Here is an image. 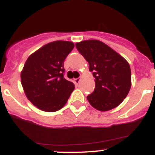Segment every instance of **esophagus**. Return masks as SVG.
Listing matches in <instances>:
<instances>
[{
    "mask_svg": "<svg viewBox=\"0 0 155 155\" xmlns=\"http://www.w3.org/2000/svg\"><path fill=\"white\" fill-rule=\"evenodd\" d=\"M80 80H81L80 78H76V79H74V81L75 84H78L79 83V81H80Z\"/></svg>",
    "mask_w": 155,
    "mask_h": 155,
    "instance_id": "1",
    "label": "esophagus"
}]
</instances>
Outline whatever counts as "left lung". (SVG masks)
I'll use <instances>...</instances> for the list:
<instances>
[{
  "instance_id": "left-lung-1",
  "label": "left lung",
  "mask_w": 155,
  "mask_h": 155,
  "mask_svg": "<svg viewBox=\"0 0 155 155\" xmlns=\"http://www.w3.org/2000/svg\"><path fill=\"white\" fill-rule=\"evenodd\" d=\"M89 64L95 87L87 96L91 106L99 111L117 107L126 98L131 87L128 62L112 48L99 40H85L75 44Z\"/></svg>"
}]
</instances>
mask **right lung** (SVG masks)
<instances>
[{
  "label": "right lung",
  "instance_id": "obj_1",
  "mask_svg": "<svg viewBox=\"0 0 155 155\" xmlns=\"http://www.w3.org/2000/svg\"><path fill=\"white\" fill-rule=\"evenodd\" d=\"M74 47L72 42L55 41L28 57L21 74L25 95L38 109L56 112L63 108L74 89L66 80L64 60Z\"/></svg>",
  "mask_w": 155,
  "mask_h": 155
}]
</instances>
